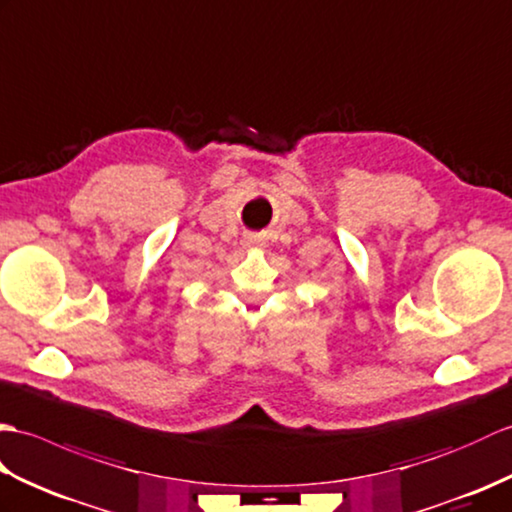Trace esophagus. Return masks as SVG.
Returning <instances> with one entry per match:
<instances>
[{
    "instance_id": "obj_1",
    "label": "esophagus",
    "mask_w": 512,
    "mask_h": 512,
    "mask_svg": "<svg viewBox=\"0 0 512 512\" xmlns=\"http://www.w3.org/2000/svg\"><path fill=\"white\" fill-rule=\"evenodd\" d=\"M260 243V236L258 234H247L245 241H243V247L249 249V247H256Z\"/></svg>"
}]
</instances>
